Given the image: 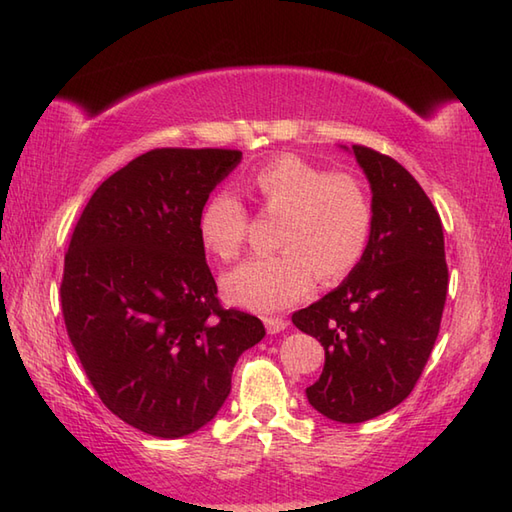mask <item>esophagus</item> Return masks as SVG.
Masks as SVG:
<instances>
[{
    "instance_id": "esophagus-1",
    "label": "esophagus",
    "mask_w": 512,
    "mask_h": 512,
    "mask_svg": "<svg viewBox=\"0 0 512 512\" xmlns=\"http://www.w3.org/2000/svg\"><path fill=\"white\" fill-rule=\"evenodd\" d=\"M264 323H266L268 334H279V332H284L288 328V321L281 319V317H266Z\"/></svg>"
}]
</instances>
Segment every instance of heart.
<instances>
[{
    "mask_svg": "<svg viewBox=\"0 0 512 512\" xmlns=\"http://www.w3.org/2000/svg\"><path fill=\"white\" fill-rule=\"evenodd\" d=\"M250 191L270 215H281L277 255L250 257L222 279L235 306L270 312L308 295L312 281L334 284L361 262L374 226L372 200L350 173H330L299 156H279L250 176ZM248 215L231 193H215L198 217L202 246L233 259L244 246Z\"/></svg>",
    "mask_w": 512,
    "mask_h": 512,
    "instance_id": "obj_1",
    "label": "heart"
}]
</instances>
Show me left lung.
Listing matches in <instances>:
<instances>
[{"label":"left lung","instance_id":"1","mask_svg":"<svg viewBox=\"0 0 512 512\" xmlns=\"http://www.w3.org/2000/svg\"><path fill=\"white\" fill-rule=\"evenodd\" d=\"M350 151L372 189L369 244L343 284L292 323L325 350L308 402L325 418L356 424L416 387L440 332L449 270L440 215L416 178L374 149Z\"/></svg>","mask_w":512,"mask_h":512}]
</instances>
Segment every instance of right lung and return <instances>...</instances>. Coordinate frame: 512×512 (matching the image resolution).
Listing matches in <instances>:
<instances>
[{"instance_id": "right-lung-1", "label": "right lung", "mask_w": 512, "mask_h": 512, "mask_svg": "<svg viewBox=\"0 0 512 512\" xmlns=\"http://www.w3.org/2000/svg\"><path fill=\"white\" fill-rule=\"evenodd\" d=\"M242 162L235 149H151L94 191L63 264L61 308L76 356L114 416L184 438L231 394L237 358L264 323L224 310L198 217Z\"/></svg>"}]
</instances>
